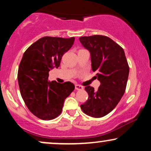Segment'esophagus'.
Returning <instances> with one entry per match:
<instances>
[{
    "label": "esophagus",
    "instance_id": "obj_1",
    "mask_svg": "<svg viewBox=\"0 0 151 151\" xmlns=\"http://www.w3.org/2000/svg\"><path fill=\"white\" fill-rule=\"evenodd\" d=\"M75 89L76 90H82L84 89V87L82 86L79 85V84H75Z\"/></svg>",
    "mask_w": 151,
    "mask_h": 151
}]
</instances>
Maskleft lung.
Here are the masks:
<instances>
[{
    "label": "left lung",
    "mask_w": 151,
    "mask_h": 151,
    "mask_svg": "<svg viewBox=\"0 0 151 151\" xmlns=\"http://www.w3.org/2000/svg\"><path fill=\"white\" fill-rule=\"evenodd\" d=\"M79 41L89 51L91 69L101 83L96 91L92 86H86L89 99L81 109L91 117H103L116 106L125 92L129 74L125 52L106 36H84L79 37Z\"/></svg>",
    "instance_id": "obj_1"
}]
</instances>
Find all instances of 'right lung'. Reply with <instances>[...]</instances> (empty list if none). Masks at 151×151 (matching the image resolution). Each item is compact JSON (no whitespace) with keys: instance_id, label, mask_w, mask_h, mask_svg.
Returning <instances> with one entry per match:
<instances>
[{"instance_id":"obj_1","label":"right lung","mask_w":151,"mask_h":151,"mask_svg":"<svg viewBox=\"0 0 151 151\" xmlns=\"http://www.w3.org/2000/svg\"><path fill=\"white\" fill-rule=\"evenodd\" d=\"M74 41V37H44L23 54L18 72L20 93L30 112L39 119L47 121L58 117L65 99L74 91V85L70 81H48L49 72L58 68Z\"/></svg>"}]
</instances>
